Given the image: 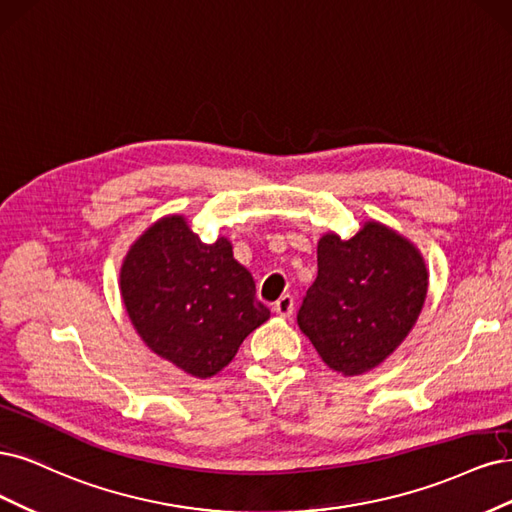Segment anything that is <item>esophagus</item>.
I'll return each mask as SVG.
<instances>
[{
	"mask_svg": "<svg viewBox=\"0 0 512 512\" xmlns=\"http://www.w3.org/2000/svg\"><path fill=\"white\" fill-rule=\"evenodd\" d=\"M274 310L278 317L289 319L293 315V298L291 295H283V298H278V302L274 304Z\"/></svg>",
	"mask_w": 512,
	"mask_h": 512,
	"instance_id": "obj_1",
	"label": "esophagus"
}]
</instances>
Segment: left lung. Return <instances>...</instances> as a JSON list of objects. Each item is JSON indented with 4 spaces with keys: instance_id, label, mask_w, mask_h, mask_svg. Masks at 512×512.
Returning <instances> with one entry per match:
<instances>
[{
    "instance_id": "left-lung-1",
    "label": "left lung",
    "mask_w": 512,
    "mask_h": 512,
    "mask_svg": "<svg viewBox=\"0 0 512 512\" xmlns=\"http://www.w3.org/2000/svg\"><path fill=\"white\" fill-rule=\"evenodd\" d=\"M317 261L298 325L334 372H370L398 349L421 315L430 285L423 253L370 219L351 238L323 234Z\"/></svg>"
}]
</instances>
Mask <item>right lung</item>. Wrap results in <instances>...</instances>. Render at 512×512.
Segmentation results:
<instances>
[{
	"label": "right lung",
	"mask_w": 512,
	"mask_h": 512,
	"mask_svg": "<svg viewBox=\"0 0 512 512\" xmlns=\"http://www.w3.org/2000/svg\"><path fill=\"white\" fill-rule=\"evenodd\" d=\"M119 289L148 349L195 378L221 372L270 319L232 242H202L185 214L161 217L136 238L123 257Z\"/></svg>",
	"instance_id": "right-lung-1"
}]
</instances>
